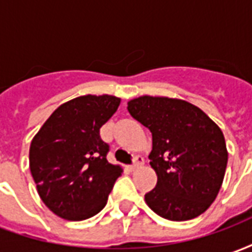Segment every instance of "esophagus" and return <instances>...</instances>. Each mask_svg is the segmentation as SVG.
Listing matches in <instances>:
<instances>
[{"label":"esophagus","mask_w":252,"mask_h":252,"mask_svg":"<svg viewBox=\"0 0 252 252\" xmlns=\"http://www.w3.org/2000/svg\"><path fill=\"white\" fill-rule=\"evenodd\" d=\"M143 164H144V159H143L142 157H136L135 160H133V164L128 166V169H129V171H135V170L139 169V167H142Z\"/></svg>","instance_id":"34e87169"}]
</instances>
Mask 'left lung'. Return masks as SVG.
Instances as JSON below:
<instances>
[{
  "instance_id": "obj_1",
  "label": "left lung",
  "mask_w": 252,
  "mask_h": 252,
  "mask_svg": "<svg viewBox=\"0 0 252 252\" xmlns=\"http://www.w3.org/2000/svg\"><path fill=\"white\" fill-rule=\"evenodd\" d=\"M128 112L153 133L148 158L158 182L144 195L147 205L171 221L200 216L219 194L227 169L221 129L184 99L142 95L128 102Z\"/></svg>"
}]
</instances>
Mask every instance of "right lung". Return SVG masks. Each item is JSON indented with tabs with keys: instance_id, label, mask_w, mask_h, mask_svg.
Here are the masks:
<instances>
[{
	"instance_id": "add662e5",
	"label": "right lung",
	"mask_w": 252,
	"mask_h": 252,
	"mask_svg": "<svg viewBox=\"0 0 252 252\" xmlns=\"http://www.w3.org/2000/svg\"><path fill=\"white\" fill-rule=\"evenodd\" d=\"M120 105L115 95H81L62 104L43 124L30 147L37 193L57 216L81 221L97 215L123 173L106 159L109 146L99 128Z\"/></svg>"
}]
</instances>
